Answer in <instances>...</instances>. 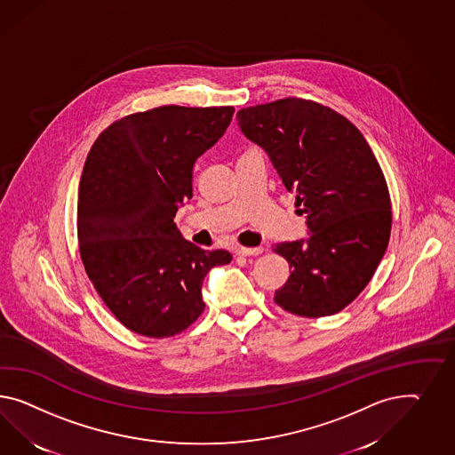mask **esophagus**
<instances>
[{
    "instance_id": "esophagus-1",
    "label": "esophagus",
    "mask_w": 455,
    "mask_h": 455,
    "mask_svg": "<svg viewBox=\"0 0 455 455\" xmlns=\"http://www.w3.org/2000/svg\"><path fill=\"white\" fill-rule=\"evenodd\" d=\"M261 253H263V246H255V248L240 246L236 250V255H240V257H257V255H261Z\"/></svg>"
}]
</instances>
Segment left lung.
<instances>
[{
    "instance_id": "left-lung-1",
    "label": "left lung",
    "mask_w": 455,
    "mask_h": 455,
    "mask_svg": "<svg viewBox=\"0 0 455 455\" xmlns=\"http://www.w3.org/2000/svg\"><path fill=\"white\" fill-rule=\"evenodd\" d=\"M236 117L307 215V240L275 248L291 268L275 303L305 318L341 311L364 290L389 243L391 198L378 160L356 125L313 100L280 99Z\"/></svg>"
}]
</instances>
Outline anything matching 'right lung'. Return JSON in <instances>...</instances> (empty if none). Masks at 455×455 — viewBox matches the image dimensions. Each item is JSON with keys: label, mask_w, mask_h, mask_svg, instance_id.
Wrapping results in <instances>:
<instances>
[{"label": "right lung", "mask_w": 455, "mask_h": 455, "mask_svg": "<svg viewBox=\"0 0 455 455\" xmlns=\"http://www.w3.org/2000/svg\"><path fill=\"white\" fill-rule=\"evenodd\" d=\"M234 108L162 106L109 125L79 184L77 238L87 276L131 331L169 338L202 315V284L227 250L184 240L173 217L192 198L196 160L217 144Z\"/></svg>", "instance_id": "1"}]
</instances>
